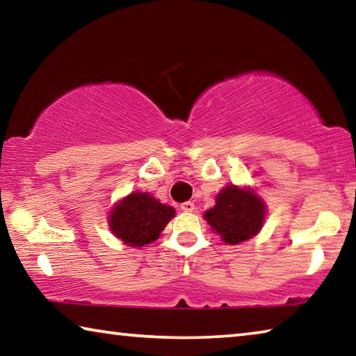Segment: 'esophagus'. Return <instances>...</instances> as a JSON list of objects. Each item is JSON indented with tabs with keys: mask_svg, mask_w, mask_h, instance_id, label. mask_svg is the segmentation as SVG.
Returning a JSON list of instances; mask_svg holds the SVG:
<instances>
[{
	"mask_svg": "<svg viewBox=\"0 0 356 356\" xmlns=\"http://www.w3.org/2000/svg\"><path fill=\"white\" fill-rule=\"evenodd\" d=\"M180 209H182L184 212H193V210H195V202L186 201L184 204H180Z\"/></svg>",
	"mask_w": 356,
	"mask_h": 356,
	"instance_id": "esophagus-1",
	"label": "esophagus"
}]
</instances>
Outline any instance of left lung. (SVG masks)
Listing matches in <instances>:
<instances>
[{"label":"left lung","mask_w":356,"mask_h":356,"mask_svg":"<svg viewBox=\"0 0 356 356\" xmlns=\"http://www.w3.org/2000/svg\"><path fill=\"white\" fill-rule=\"evenodd\" d=\"M264 201L251 188L227 185L216 196L215 206L204 213L213 231L229 245L254 237L265 221Z\"/></svg>","instance_id":"left-lung-1"}]
</instances>
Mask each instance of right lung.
I'll list each match as a JSON object with an SVG mask.
<instances>
[{"mask_svg":"<svg viewBox=\"0 0 356 356\" xmlns=\"http://www.w3.org/2000/svg\"><path fill=\"white\" fill-rule=\"evenodd\" d=\"M176 215V210L161 204L149 193L136 191L120 200L108 216L111 232L125 245L140 248L159 238Z\"/></svg>","mask_w":356,"mask_h":356,"instance_id":"1","label":"right lung"}]
</instances>
